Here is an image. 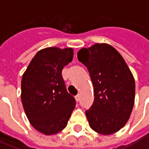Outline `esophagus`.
I'll list each match as a JSON object with an SVG mask.
<instances>
[{
  "label": "esophagus",
  "instance_id": "34e87169",
  "mask_svg": "<svg viewBox=\"0 0 149 149\" xmlns=\"http://www.w3.org/2000/svg\"><path fill=\"white\" fill-rule=\"evenodd\" d=\"M75 99H76L77 102H79V100H80V95H77V96L75 97Z\"/></svg>",
  "mask_w": 149,
  "mask_h": 149
}]
</instances>
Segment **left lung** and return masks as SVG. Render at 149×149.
<instances>
[{"mask_svg":"<svg viewBox=\"0 0 149 149\" xmlns=\"http://www.w3.org/2000/svg\"><path fill=\"white\" fill-rule=\"evenodd\" d=\"M77 58L87 67L94 86V103L85 111L91 128L104 135L119 131L134 107L135 84L129 66L106 43L82 48Z\"/></svg>","mask_w":149,"mask_h":149,"instance_id":"1","label":"left lung"}]
</instances>
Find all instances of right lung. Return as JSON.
Segmentation results:
<instances>
[{
	"instance_id": "1",
	"label": "right lung",
	"mask_w": 149,
	"mask_h": 149,
	"mask_svg": "<svg viewBox=\"0 0 149 149\" xmlns=\"http://www.w3.org/2000/svg\"><path fill=\"white\" fill-rule=\"evenodd\" d=\"M73 58L72 48L47 47L31 60L21 79V102L32 126L46 135L62 131L76 101L65 88L63 68Z\"/></svg>"
}]
</instances>
